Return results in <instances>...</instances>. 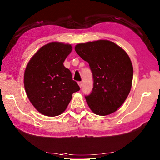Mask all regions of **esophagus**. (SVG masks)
<instances>
[{
  "mask_svg": "<svg viewBox=\"0 0 160 160\" xmlns=\"http://www.w3.org/2000/svg\"><path fill=\"white\" fill-rule=\"evenodd\" d=\"M78 85L80 86V88H82V82H81V81H79V82H78Z\"/></svg>",
  "mask_w": 160,
  "mask_h": 160,
  "instance_id": "1",
  "label": "esophagus"
}]
</instances>
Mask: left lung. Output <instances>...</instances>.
Masks as SVG:
<instances>
[{"label":"left lung","instance_id":"left-lung-1","mask_svg":"<svg viewBox=\"0 0 160 160\" xmlns=\"http://www.w3.org/2000/svg\"><path fill=\"white\" fill-rule=\"evenodd\" d=\"M75 52L89 63L93 88L85 98L95 114L106 115L122 105L132 88L133 66L125 51L109 40L80 43Z\"/></svg>","mask_w":160,"mask_h":160}]
</instances>
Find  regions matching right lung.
Returning a JSON list of instances; mask_svg holds the SVG:
<instances>
[{
	"mask_svg": "<svg viewBox=\"0 0 160 160\" xmlns=\"http://www.w3.org/2000/svg\"><path fill=\"white\" fill-rule=\"evenodd\" d=\"M71 45L51 42L31 58L24 72V88L31 103L46 116H57L64 111L72 94L80 90L63 62L71 53Z\"/></svg>",
	"mask_w": 160,
	"mask_h": 160,
	"instance_id": "obj_1",
	"label": "right lung"
}]
</instances>
